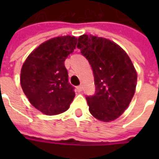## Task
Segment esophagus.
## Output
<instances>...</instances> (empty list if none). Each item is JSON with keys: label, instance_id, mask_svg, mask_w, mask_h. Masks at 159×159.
Instances as JSON below:
<instances>
[{"label": "esophagus", "instance_id": "1", "mask_svg": "<svg viewBox=\"0 0 159 159\" xmlns=\"http://www.w3.org/2000/svg\"><path fill=\"white\" fill-rule=\"evenodd\" d=\"M77 89L78 92H82V90H83V86H82V85H80V86H78V87H77Z\"/></svg>", "mask_w": 159, "mask_h": 159}]
</instances>
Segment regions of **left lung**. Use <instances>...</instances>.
<instances>
[{"instance_id":"1","label":"left lung","mask_w":159,"mask_h":159,"mask_svg":"<svg viewBox=\"0 0 159 159\" xmlns=\"http://www.w3.org/2000/svg\"><path fill=\"white\" fill-rule=\"evenodd\" d=\"M77 47L94 75L95 94L86 97L90 113L105 122L116 120L135 92L137 73L130 58L116 43L97 36H80Z\"/></svg>"}]
</instances>
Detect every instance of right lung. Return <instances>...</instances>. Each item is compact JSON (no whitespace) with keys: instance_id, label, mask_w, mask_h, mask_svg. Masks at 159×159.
Returning a JSON list of instances; mask_svg holds the SVG:
<instances>
[{"instance_id":"right-lung-1","label":"right lung","mask_w":159,"mask_h":159,"mask_svg":"<svg viewBox=\"0 0 159 159\" xmlns=\"http://www.w3.org/2000/svg\"><path fill=\"white\" fill-rule=\"evenodd\" d=\"M77 43L74 36L49 39L33 51L22 66L20 84L24 93L45 115L64 112L74 98L75 88L68 82L64 61Z\"/></svg>"}]
</instances>
